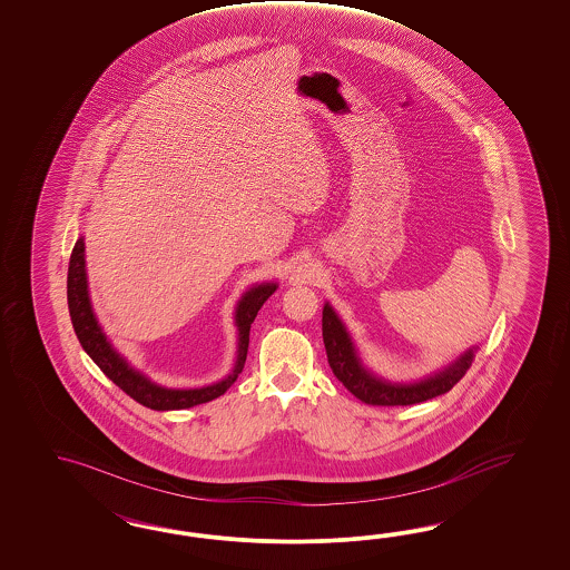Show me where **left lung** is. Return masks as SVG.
<instances>
[{"label": "left lung", "instance_id": "left-lung-1", "mask_svg": "<svg viewBox=\"0 0 570 570\" xmlns=\"http://www.w3.org/2000/svg\"><path fill=\"white\" fill-rule=\"evenodd\" d=\"M322 336L334 376L367 405H414L426 399L445 395L466 374L479 348L476 345L470 346L460 357L424 379L391 382L363 363L360 348L353 343L345 322L330 303L322 311Z\"/></svg>", "mask_w": 570, "mask_h": 570}]
</instances>
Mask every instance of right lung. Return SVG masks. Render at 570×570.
<instances>
[{"label": "right lung", "mask_w": 570, "mask_h": 570, "mask_svg": "<svg viewBox=\"0 0 570 570\" xmlns=\"http://www.w3.org/2000/svg\"><path fill=\"white\" fill-rule=\"evenodd\" d=\"M277 291V282H261L253 284L246 293L242 294L236 311L234 324L238 328V345H236V362L232 372L225 379L217 380L207 386L198 389H171L163 386L153 379H148L138 367H134L127 357L119 353L110 338L106 336L89 298L86 269V242L83 236L75 242L72 255L69 261V277H67V298H69L70 322L79 343L87 355L102 370L108 379L112 380L131 399H136L144 407L155 412H169V410H188L194 405L207 403L213 399L222 397L225 391L236 382L238 374L246 362L248 353V334L250 324L255 322L263 303Z\"/></svg>", "instance_id": "right-lung-1"}]
</instances>
